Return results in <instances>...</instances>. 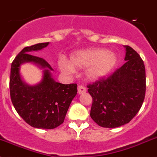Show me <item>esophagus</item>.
<instances>
[{
    "label": "esophagus",
    "mask_w": 157,
    "mask_h": 157,
    "mask_svg": "<svg viewBox=\"0 0 157 157\" xmlns=\"http://www.w3.org/2000/svg\"><path fill=\"white\" fill-rule=\"evenodd\" d=\"M86 91H87V89L85 87H83V86H78V87H77V93H78V94H82L85 93Z\"/></svg>",
    "instance_id": "34e87169"
}]
</instances>
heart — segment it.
<instances>
[{"mask_svg":"<svg viewBox=\"0 0 157 157\" xmlns=\"http://www.w3.org/2000/svg\"><path fill=\"white\" fill-rule=\"evenodd\" d=\"M118 57L116 53L106 49L91 48L74 52L70 63L63 61L59 67L62 71L73 73L74 67L86 68V77L90 81H98L108 77L118 66Z\"/></svg>","mask_w":157,"mask_h":157,"instance_id":"1","label":"heart"}]
</instances>
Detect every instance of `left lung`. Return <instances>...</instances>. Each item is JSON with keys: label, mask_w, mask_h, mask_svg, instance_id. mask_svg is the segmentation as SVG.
Here are the masks:
<instances>
[{"label": "left lung", "mask_w": 157, "mask_h": 157, "mask_svg": "<svg viewBox=\"0 0 157 157\" xmlns=\"http://www.w3.org/2000/svg\"><path fill=\"white\" fill-rule=\"evenodd\" d=\"M124 47L125 63L108 78L87 85L93 98L90 117L104 128H116L129 122L145 98L144 63L132 48Z\"/></svg>", "instance_id": "8db88e82"}]
</instances>
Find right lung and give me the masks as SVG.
Wrapping results in <instances>:
<instances>
[{
	"label": "right lung",
	"mask_w": 157,
	"mask_h": 157,
	"mask_svg": "<svg viewBox=\"0 0 157 157\" xmlns=\"http://www.w3.org/2000/svg\"><path fill=\"white\" fill-rule=\"evenodd\" d=\"M49 44L43 42L24 48L11 63L10 77L11 101L18 115L31 126L45 129L55 128L63 122L77 92L76 83L56 82L51 75L53 70L51 66L44 59L31 54ZM26 62H32L44 69L42 80L37 85L29 86L21 78V66Z\"/></svg>",
	"instance_id": "obj_1"
}]
</instances>
